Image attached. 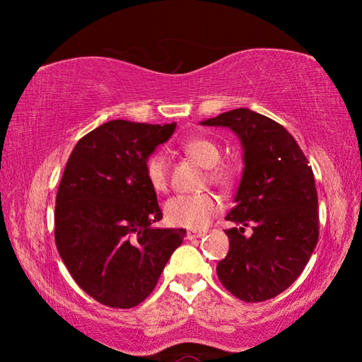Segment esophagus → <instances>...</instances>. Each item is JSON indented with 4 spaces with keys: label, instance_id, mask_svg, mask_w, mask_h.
Instances as JSON below:
<instances>
[{
    "label": "esophagus",
    "instance_id": "34e87169",
    "mask_svg": "<svg viewBox=\"0 0 362 362\" xmlns=\"http://www.w3.org/2000/svg\"><path fill=\"white\" fill-rule=\"evenodd\" d=\"M206 233V230H189L187 231V240H198V238H203Z\"/></svg>",
    "mask_w": 362,
    "mask_h": 362
}]
</instances>
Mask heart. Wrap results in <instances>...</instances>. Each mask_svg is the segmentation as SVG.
<instances>
[{"label":"heart","instance_id":"heart-1","mask_svg":"<svg viewBox=\"0 0 362 362\" xmlns=\"http://www.w3.org/2000/svg\"><path fill=\"white\" fill-rule=\"evenodd\" d=\"M183 151L193 158L201 166L211 168L207 179L220 188H230L233 185V170L228 166H216L220 161V148L216 142L206 137H192L182 145ZM146 180L155 192L161 193L168 189V163L161 151H155L145 159ZM218 199L212 193L198 194H177L168 199L164 204V216L174 226L183 228H204L218 212Z\"/></svg>","mask_w":362,"mask_h":362}]
</instances>
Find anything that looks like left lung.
<instances>
[{
  "mask_svg": "<svg viewBox=\"0 0 362 362\" xmlns=\"http://www.w3.org/2000/svg\"><path fill=\"white\" fill-rule=\"evenodd\" d=\"M201 124L228 127L244 150L236 206L225 217L235 226L225 231L230 250L217 265L218 279L244 302H265L300 276L316 247L320 216L313 170L296 139L252 110H231Z\"/></svg>",
  "mask_w": 362,
  "mask_h": 362,
  "instance_id": "left-lung-1",
  "label": "left lung"
}]
</instances>
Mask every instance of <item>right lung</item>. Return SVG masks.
<instances>
[{"label": "right lung", "mask_w": 362, "mask_h": 362, "mask_svg": "<svg viewBox=\"0 0 362 362\" xmlns=\"http://www.w3.org/2000/svg\"><path fill=\"white\" fill-rule=\"evenodd\" d=\"M173 124L113 119L86 134L66 161L56 198V244L76 284L97 302L132 308L155 289L187 230L163 218L145 159Z\"/></svg>", "instance_id": "right-lung-1"}]
</instances>
